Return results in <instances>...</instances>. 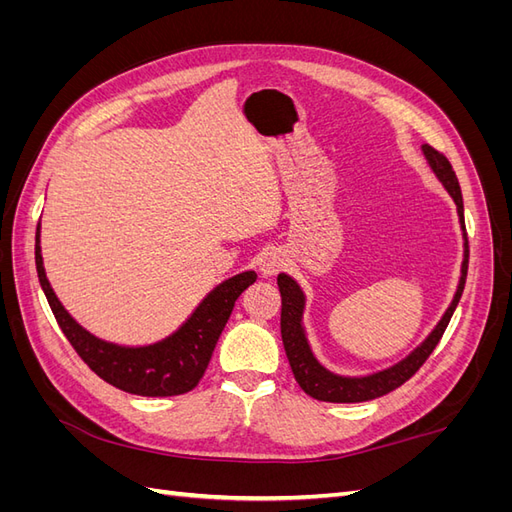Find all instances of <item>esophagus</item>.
Returning <instances> with one entry per match:
<instances>
[{
  "label": "esophagus",
  "instance_id": "1",
  "mask_svg": "<svg viewBox=\"0 0 512 512\" xmlns=\"http://www.w3.org/2000/svg\"><path fill=\"white\" fill-rule=\"evenodd\" d=\"M284 265H286V256L282 254V250H277V247H267V250L260 254V260H258L260 273L265 277L275 275Z\"/></svg>",
  "mask_w": 512,
  "mask_h": 512
}]
</instances>
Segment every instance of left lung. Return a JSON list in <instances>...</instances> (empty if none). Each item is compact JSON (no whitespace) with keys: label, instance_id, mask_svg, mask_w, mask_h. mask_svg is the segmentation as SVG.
<instances>
[{"label":"left lung","instance_id":"left-lung-1","mask_svg":"<svg viewBox=\"0 0 512 512\" xmlns=\"http://www.w3.org/2000/svg\"><path fill=\"white\" fill-rule=\"evenodd\" d=\"M423 156L433 170V175L438 177V181L444 185V190L451 194L457 205V215H459V226L463 232V260H461V275H459V284L455 290V297L448 305L444 316L440 322L433 327V331L425 337L423 344H418L406 359H401L399 363L386 367L382 371H376V374L369 376H339L324 367L312 352V346L307 342V333L303 327V312H305V294L301 286L292 280L290 275L280 273L277 275V286H280L282 294V342L284 350L288 356L290 369L294 374V380L299 382L301 389L318 401H331V404H359V401H369L382 397L386 393L395 391L397 386L410 380L418 367H421L433 348L438 346L440 337L444 335L448 322L453 318L455 307L461 299L463 286H466V275H468V235H466V222H463V198H461V188L455 170L440 151H436L429 145H423Z\"/></svg>","mask_w":512,"mask_h":512}]
</instances>
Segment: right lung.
Listing matches in <instances>:
<instances>
[{"mask_svg": "<svg viewBox=\"0 0 512 512\" xmlns=\"http://www.w3.org/2000/svg\"><path fill=\"white\" fill-rule=\"evenodd\" d=\"M36 271L55 320L76 354L104 382L143 397L183 395L194 389L205 374L239 294L256 282L254 271L232 275L198 303L175 333L149 346H119L83 329L57 299L42 265L40 224L36 228Z\"/></svg>", "mask_w": 512, "mask_h": 512, "instance_id": "1", "label": "right lung"}]
</instances>
